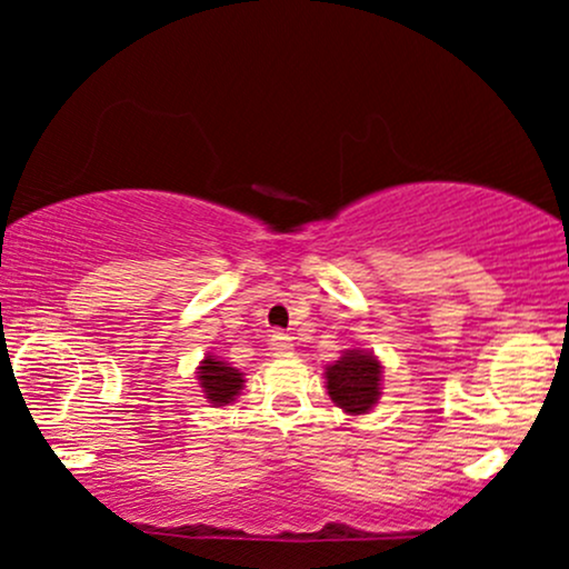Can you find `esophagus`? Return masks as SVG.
I'll return each mask as SVG.
<instances>
[{
  "label": "esophagus",
  "mask_w": 569,
  "mask_h": 569,
  "mask_svg": "<svg viewBox=\"0 0 569 569\" xmlns=\"http://www.w3.org/2000/svg\"><path fill=\"white\" fill-rule=\"evenodd\" d=\"M270 350L272 356H291L293 352V339L289 335H283V331H276V335L270 337Z\"/></svg>",
  "instance_id": "1"
}]
</instances>
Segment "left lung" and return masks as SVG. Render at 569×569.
<instances>
[{"mask_svg": "<svg viewBox=\"0 0 569 569\" xmlns=\"http://www.w3.org/2000/svg\"><path fill=\"white\" fill-rule=\"evenodd\" d=\"M382 363L369 350H345L339 361L326 367V390L348 415H367L380 401Z\"/></svg>", "mask_w": 569, "mask_h": 569, "instance_id": "left-lung-1", "label": "left lung"}]
</instances>
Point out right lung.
Here are the masks:
<instances>
[{
  "label": "right lung",
  "instance_id": "right-lung-1",
  "mask_svg": "<svg viewBox=\"0 0 569 569\" xmlns=\"http://www.w3.org/2000/svg\"><path fill=\"white\" fill-rule=\"evenodd\" d=\"M198 380L202 393L213 407H227L234 401V396H240L243 390V375L238 369H232L230 363L219 361L217 356H206L198 367Z\"/></svg>",
  "mask_w": 569,
  "mask_h": 569
}]
</instances>
